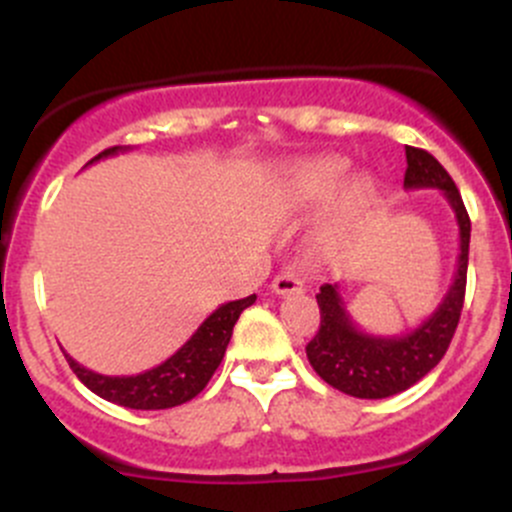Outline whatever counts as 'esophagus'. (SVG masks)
Returning <instances> with one entry per match:
<instances>
[{
	"instance_id": "obj_1",
	"label": "esophagus",
	"mask_w": 512,
	"mask_h": 512,
	"mask_svg": "<svg viewBox=\"0 0 512 512\" xmlns=\"http://www.w3.org/2000/svg\"><path fill=\"white\" fill-rule=\"evenodd\" d=\"M272 292L275 294H294V292H302V280H299L294 272H282L272 280Z\"/></svg>"
}]
</instances>
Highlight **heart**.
<instances>
[{
    "mask_svg": "<svg viewBox=\"0 0 512 512\" xmlns=\"http://www.w3.org/2000/svg\"><path fill=\"white\" fill-rule=\"evenodd\" d=\"M347 163L342 158L322 156L309 158L287 170L285 183H282V200L289 208H309V205H322L342 188ZM374 203V183L369 178H356L339 193L337 200V220L339 223H352L364 218Z\"/></svg>",
    "mask_w": 512,
    "mask_h": 512,
    "instance_id": "b5f03b06",
    "label": "heart"
}]
</instances>
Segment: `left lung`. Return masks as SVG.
Segmentation results:
<instances>
[{"instance_id":"left-lung-1","label":"left lung","mask_w":512,"mask_h":512,"mask_svg":"<svg viewBox=\"0 0 512 512\" xmlns=\"http://www.w3.org/2000/svg\"><path fill=\"white\" fill-rule=\"evenodd\" d=\"M406 163H409L404 175L406 190L436 188L448 200L456 213L461 252H458L456 275L441 304L416 329L396 337H379L359 329L352 314L347 312L342 287H319L317 304L322 319H319V332L307 344V359L329 386L356 399H386L423 379L446 354L466 297L471 220L461 193L446 168L428 151L406 146Z\"/></svg>"}]
</instances>
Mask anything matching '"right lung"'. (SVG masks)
Wrapping results in <instances>:
<instances>
[{"mask_svg": "<svg viewBox=\"0 0 512 512\" xmlns=\"http://www.w3.org/2000/svg\"><path fill=\"white\" fill-rule=\"evenodd\" d=\"M128 151L126 146H113L98 153L96 158L89 160L96 163L101 158L118 156V153ZM255 294L245 299H235V302H225L195 329L193 337L183 344L173 356L163 361V364L153 366V369L141 371L133 376H106L98 371L81 366L74 356L66 354V361L74 369V374L94 391L101 399L111 401V404L126 406V409L136 411H158V409H173V406L185 404V401L195 399L200 391L208 386L210 376L223 361L227 344H230L232 327L240 319L242 309L250 307L255 302Z\"/></svg>", "mask_w": 512, "mask_h": 512, "instance_id": "add662e5", "label": "right lung"}]
</instances>
